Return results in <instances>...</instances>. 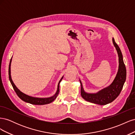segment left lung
<instances>
[{
  "label": "left lung",
  "instance_id": "1",
  "mask_svg": "<svg viewBox=\"0 0 135 135\" xmlns=\"http://www.w3.org/2000/svg\"><path fill=\"white\" fill-rule=\"evenodd\" d=\"M113 43L114 47H115L118 57H119V67H118V70L116 76L112 84L108 87L101 89L97 93H90L84 91L82 83L79 79L81 85V96L83 97V99L89 103L100 105L109 104L119 96L122 88H123L126 79V69L121 51L113 38Z\"/></svg>",
  "mask_w": 135,
  "mask_h": 135
}]
</instances>
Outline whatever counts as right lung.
I'll list each match as a JSON object with an SVG mask.
<instances>
[{"instance_id":"1","label":"right lung","mask_w":135,"mask_h":135,"mask_svg":"<svg viewBox=\"0 0 135 135\" xmlns=\"http://www.w3.org/2000/svg\"><path fill=\"white\" fill-rule=\"evenodd\" d=\"M12 62V58L11 59L10 62H9V69H8V74H9V79L10 80V82L13 87L15 91L16 92V94H17V96L21 99L22 101L26 102V103H30L31 104H33V105H46L50 104L52 102L54 101L56 99V97H57L59 93V91H60V83L61 82V81L62 80L64 76L61 78L60 80L59 81V82L58 83L57 85V91L56 93L54 96H52L50 97H46V98H39V97H32L30 96H28L26 94H25L24 93L22 92L20 89L16 86V85L14 84L13 80H12L11 78V64Z\"/></svg>"}]
</instances>
